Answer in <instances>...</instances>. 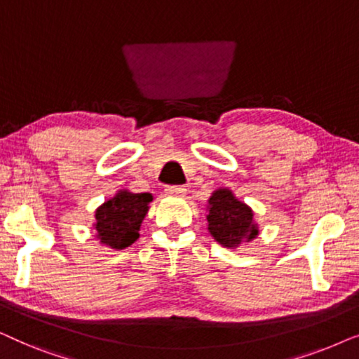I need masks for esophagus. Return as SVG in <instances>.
I'll return each instance as SVG.
<instances>
[{
	"mask_svg": "<svg viewBox=\"0 0 359 359\" xmlns=\"http://www.w3.org/2000/svg\"><path fill=\"white\" fill-rule=\"evenodd\" d=\"M165 193L168 196H184L186 188L184 186H168V188L165 189Z\"/></svg>",
	"mask_w": 359,
	"mask_h": 359,
	"instance_id": "obj_1",
	"label": "esophagus"
}]
</instances>
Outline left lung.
<instances>
[{
    "mask_svg": "<svg viewBox=\"0 0 359 359\" xmlns=\"http://www.w3.org/2000/svg\"><path fill=\"white\" fill-rule=\"evenodd\" d=\"M248 204L235 198L229 188L215 189L208 201V230L225 248H238L258 237V224Z\"/></svg>",
    "mask_w": 359,
    "mask_h": 359,
    "instance_id": "1",
    "label": "left lung"
}]
</instances>
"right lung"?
Here are the masks:
<instances>
[{
  "mask_svg": "<svg viewBox=\"0 0 359 359\" xmlns=\"http://www.w3.org/2000/svg\"><path fill=\"white\" fill-rule=\"evenodd\" d=\"M154 199L150 193H130L117 191L114 198L107 199L96 209V238L102 247L124 250L139 238L142 220L149 212V204Z\"/></svg>",
  "mask_w": 359,
  "mask_h": 359,
  "instance_id": "1",
  "label": "right lung"
}]
</instances>
